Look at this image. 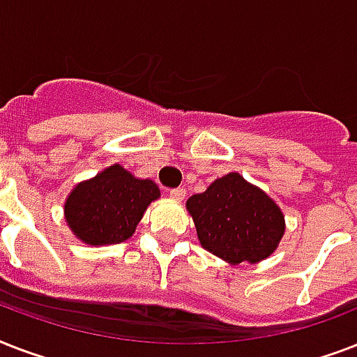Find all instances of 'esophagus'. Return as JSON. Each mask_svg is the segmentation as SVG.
<instances>
[{
    "mask_svg": "<svg viewBox=\"0 0 357 357\" xmlns=\"http://www.w3.org/2000/svg\"><path fill=\"white\" fill-rule=\"evenodd\" d=\"M185 195H187V190L183 187H176V189H170V198L174 200H183Z\"/></svg>",
    "mask_w": 357,
    "mask_h": 357,
    "instance_id": "34e87169",
    "label": "esophagus"
}]
</instances>
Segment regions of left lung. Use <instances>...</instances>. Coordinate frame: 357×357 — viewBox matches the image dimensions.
I'll return each mask as SVG.
<instances>
[{
    "instance_id": "obj_1",
    "label": "left lung",
    "mask_w": 357,
    "mask_h": 357,
    "mask_svg": "<svg viewBox=\"0 0 357 357\" xmlns=\"http://www.w3.org/2000/svg\"><path fill=\"white\" fill-rule=\"evenodd\" d=\"M187 209L202 246L234 265L268 257L285 229L280 207L235 172L190 196Z\"/></svg>"
}]
</instances>
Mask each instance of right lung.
<instances>
[{
    "label": "right lung",
    "instance_id": "add662e5",
    "mask_svg": "<svg viewBox=\"0 0 357 357\" xmlns=\"http://www.w3.org/2000/svg\"><path fill=\"white\" fill-rule=\"evenodd\" d=\"M159 198L151 179H137L120 165L83 181L66 200V222L86 244H119L133 235L148 204Z\"/></svg>",
    "mask_w": 357,
    "mask_h": 357
}]
</instances>
